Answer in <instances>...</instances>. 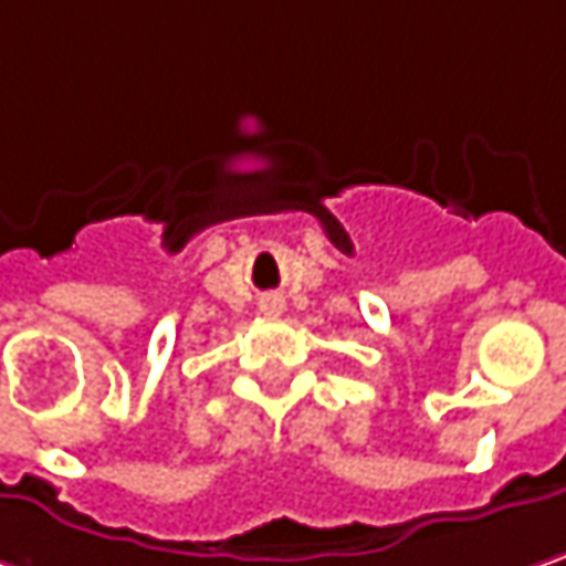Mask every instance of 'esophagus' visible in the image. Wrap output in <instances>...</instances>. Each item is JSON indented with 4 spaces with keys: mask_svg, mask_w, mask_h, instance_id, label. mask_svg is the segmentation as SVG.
<instances>
[{
    "mask_svg": "<svg viewBox=\"0 0 566 566\" xmlns=\"http://www.w3.org/2000/svg\"><path fill=\"white\" fill-rule=\"evenodd\" d=\"M262 311H269V314H279V311H282V301H279V297H269V301L262 304Z\"/></svg>",
    "mask_w": 566,
    "mask_h": 566,
    "instance_id": "obj_1",
    "label": "esophagus"
}]
</instances>
